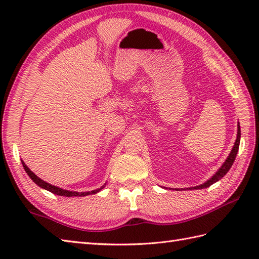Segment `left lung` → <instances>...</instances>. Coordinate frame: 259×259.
<instances>
[{
    "label": "left lung",
    "mask_w": 259,
    "mask_h": 259,
    "mask_svg": "<svg viewBox=\"0 0 259 259\" xmlns=\"http://www.w3.org/2000/svg\"><path fill=\"white\" fill-rule=\"evenodd\" d=\"M239 142H240V125H239V122H238V125H237V138H236V141H235V145L233 147L232 151H230L229 156L227 157L226 160H225V162L222 164V167L219 168L216 174H214L211 178H209L206 183H203L202 185H199V186H196V187H190V188H187V189H203V188H207V187L211 186L212 184L217 183L218 180H221L225 175H226L229 169L232 168L233 163L235 161V158L236 156H237V152H238V149H239ZM184 188H181V190H183ZM175 190H179V188H175Z\"/></svg>",
    "instance_id": "1"
}]
</instances>
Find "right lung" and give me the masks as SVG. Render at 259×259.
<instances>
[{
    "label": "right lung",
    "instance_id": "right-lung-1",
    "mask_svg": "<svg viewBox=\"0 0 259 259\" xmlns=\"http://www.w3.org/2000/svg\"><path fill=\"white\" fill-rule=\"evenodd\" d=\"M22 164H23V168H24V170H25V172L27 174V176H29V177H30L33 181H34V183H35L38 187H41V188L46 189V190H48V191H50V192H52V194L58 195V196H63V197H84V196H88V195L97 194V192H99L101 189H103L104 186L107 185V184H104L103 186L100 187V188L95 189V190H91V191H84V192H78V191H72V190H65V189L60 188V187H57V186H54V185L49 184V183H47V181L42 180L41 178H38L34 172L31 171L30 168L26 166V164L24 163L23 160H22Z\"/></svg>",
    "mask_w": 259,
    "mask_h": 259
}]
</instances>
